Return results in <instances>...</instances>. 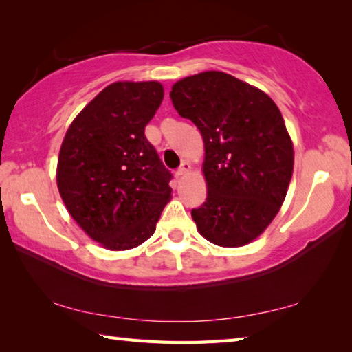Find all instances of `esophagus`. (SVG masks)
I'll list each match as a JSON object with an SVG mask.
<instances>
[{
	"label": "esophagus",
	"instance_id": "obj_1",
	"mask_svg": "<svg viewBox=\"0 0 352 352\" xmlns=\"http://www.w3.org/2000/svg\"><path fill=\"white\" fill-rule=\"evenodd\" d=\"M190 172V163L189 162H183L182 163V166L178 168V170H177V177H183V175H186V174H189Z\"/></svg>",
	"mask_w": 352,
	"mask_h": 352
}]
</instances>
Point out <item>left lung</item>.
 Listing matches in <instances>:
<instances>
[{
	"label": "left lung",
	"instance_id": "8db88e82",
	"mask_svg": "<svg viewBox=\"0 0 352 352\" xmlns=\"http://www.w3.org/2000/svg\"><path fill=\"white\" fill-rule=\"evenodd\" d=\"M170 100L204 142L207 198L192 210L198 233L223 248L256 241L280 212L294 174L280 109L258 87L221 71L178 80Z\"/></svg>",
	"mask_w": 352,
	"mask_h": 352
}]
</instances>
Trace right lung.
Wrapping results in <instances>:
<instances>
[{
	"instance_id": "add662e5",
	"label": "right lung",
	"mask_w": 352,
	"mask_h": 352,
	"mask_svg": "<svg viewBox=\"0 0 352 352\" xmlns=\"http://www.w3.org/2000/svg\"><path fill=\"white\" fill-rule=\"evenodd\" d=\"M163 95L159 81H116L80 111L63 138L58 193L72 219L106 250L148 241L172 198L170 172L145 138Z\"/></svg>"
}]
</instances>
